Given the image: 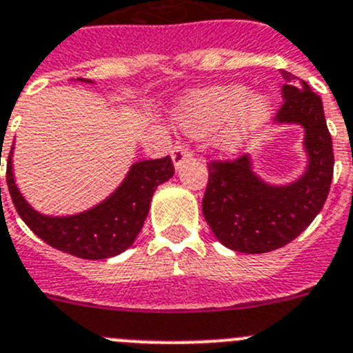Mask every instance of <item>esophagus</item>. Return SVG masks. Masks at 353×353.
Segmentation results:
<instances>
[{"label":"esophagus","mask_w":353,"mask_h":353,"mask_svg":"<svg viewBox=\"0 0 353 353\" xmlns=\"http://www.w3.org/2000/svg\"><path fill=\"white\" fill-rule=\"evenodd\" d=\"M192 157H193V151H192V149L186 148V145H183V144L174 145V149H172V161H174V165H176L177 169H179V165L183 163V161L190 160V158H192Z\"/></svg>","instance_id":"34e87169"}]
</instances>
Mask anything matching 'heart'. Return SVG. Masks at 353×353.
<instances>
[{
	"label": "heart",
	"instance_id": "heart-1",
	"mask_svg": "<svg viewBox=\"0 0 353 353\" xmlns=\"http://www.w3.org/2000/svg\"><path fill=\"white\" fill-rule=\"evenodd\" d=\"M271 101L265 94H246L243 85H218L196 91L181 105V126L192 133H204L225 122L218 135L223 151H236L265 123Z\"/></svg>",
	"mask_w": 353,
	"mask_h": 353
}]
</instances>
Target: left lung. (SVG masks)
<instances>
[{
    "mask_svg": "<svg viewBox=\"0 0 353 353\" xmlns=\"http://www.w3.org/2000/svg\"><path fill=\"white\" fill-rule=\"evenodd\" d=\"M281 75L285 101L276 121L303 126L307 169L295 183L272 186L255 176L246 154L209 161L202 212L216 239L234 252L268 253L294 241L322 211L331 188L334 153L322 100L290 72Z\"/></svg>",
    "mask_w": 353,
    "mask_h": 353,
    "instance_id": "8db88e82",
    "label": "left lung"
}]
</instances>
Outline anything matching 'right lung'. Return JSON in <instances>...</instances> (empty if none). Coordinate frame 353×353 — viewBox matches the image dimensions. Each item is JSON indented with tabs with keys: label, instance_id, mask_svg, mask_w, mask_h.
I'll use <instances>...</instances> for the list:
<instances>
[{
	"label": "right lung",
	"instance_id": "obj_1",
	"mask_svg": "<svg viewBox=\"0 0 353 353\" xmlns=\"http://www.w3.org/2000/svg\"><path fill=\"white\" fill-rule=\"evenodd\" d=\"M172 176L170 157L137 161L121 186L97 208L74 216H43L28 204L15 186L12 149L6 163L8 192L22 221L52 248L85 260L110 259L128 250L142 230L154 190Z\"/></svg>",
	"mask_w": 353,
	"mask_h": 353
}]
</instances>
